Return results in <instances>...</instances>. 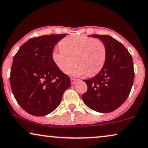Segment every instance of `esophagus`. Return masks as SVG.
Segmentation results:
<instances>
[{
    "instance_id": "obj_1",
    "label": "esophagus",
    "mask_w": 148,
    "mask_h": 148,
    "mask_svg": "<svg viewBox=\"0 0 148 148\" xmlns=\"http://www.w3.org/2000/svg\"><path fill=\"white\" fill-rule=\"evenodd\" d=\"M76 81H77V79H76V78H71V83H72V85H74V84L76 83Z\"/></svg>"
}]
</instances>
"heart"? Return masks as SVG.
Wrapping results in <instances>:
<instances>
[{"mask_svg":"<svg viewBox=\"0 0 148 148\" xmlns=\"http://www.w3.org/2000/svg\"><path fill=\"white\" fill-rule=\"evenodd\" d=\"M61 47L52 53L54 63L63 72L69 71L72 75L82 76L87 73L93 76L100 72L105 62L106 48L103 42L85 35H71L60 43Z\"/></svg>","mask_w":148,"mask_h":148,"instance_id":"b5f03b06","label":"heart"}]
</instances>
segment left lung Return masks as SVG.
I'll list each match as a JSON object with an SVG mask.
<instances>
[{
  "label": "left lung",
  "mask_w": 148,
  "mask_h": 148,
  "mask_svg": "<svg viewBox=\"0 0 148 148\" xmlns=\"http://www.w3.org/2000/svg\"><path fill=\"white\" fill-rule=\"evenodd\" d=\"M105 45L106 57L102 70L94 77L84 80L87 85L82 95L84 103L93 111L110 113L126 101L134 78L132 56L121 43L106 35H90Z\"/></svg>",
  "instance_id": "obj_1"
}]
</instances>
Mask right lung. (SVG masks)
I'll return each instance as SVG.
<instances>
[{
	"label": "right lung",
	"mask_w": 148,
	"mask_h": 148,
	"mask_svg": "<svg viewBox=\"0 0 148 148\" xmlns=\"http://www.w3.org/2000/svg\"><path fill=\"white\" fill-rule=\"evenodd\" d=\"M66 34L30 39L15 55L10 73L13 94L19 105L34 116L48 115L60 104L70 78L52 58L55 46Z\"/></svg>",
	"instance_id": "right-lung-1"
}]
</instances>
